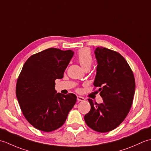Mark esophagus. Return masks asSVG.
Instances as JSON below:
<instances>
[{"instance_id": "1", "label": "esophagus", "mask_w": 151, "mask_h": 151, "mask_svg": "<svg viewBox=\"0 0 151 151\" xmlns=\"http://www.w3.org/2000/svg\"><path fill=\"white\" fill-rule=\"evenodd\" d=\"M85 100V99L82 97H81V96H77V101L78 102L80 101H84Z\"/></svg>"}]
</instances>
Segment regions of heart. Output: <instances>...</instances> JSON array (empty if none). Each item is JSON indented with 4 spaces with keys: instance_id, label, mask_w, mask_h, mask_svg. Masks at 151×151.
I'll return each instance as SVG.
<instances>
[{
    "instance_id": "1",
    "label": "heart",
    "mask_w": 151,
    "mask_h": 151,
    "mask_svg": "<svg viewBox=\"0 0 151 151\" xmlns=\"http://www.w3.org/2000/svg\"><path fill=\"white\" fill-rule=\"evenodd\" d=\"M78 60L83 69H90L93 63V58L91 55L90 50L88 49L81 50L78 53Z\"/></svg>"
}]
</instances>
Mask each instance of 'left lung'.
Returning a JSON list of instances; mask_svg holds the SVG:
<instances>
[{
    "instance_id": "left-lung-1",
    "label": "left lung",
    "mask_w": 151,
    "mask_h": 151,
    "mask_svg": "<svg viewBox=\"0 0 151 151\" xmlns=\"http://www.w3.org/2000/svg\"><path fill=\"white\" fill-rule=\"evenodd\" d=\"M95 55L98 65L93 85L99 88L103 102L97 104L89 99L91 110L84 120L91 129L108 132L116 129L129 114L135 93V79L119 53L97 47Z\"/></svg>"
}]
</instances>
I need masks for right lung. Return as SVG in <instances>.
Here are the masks:
<instances>
[{"instance_id": "add662e5", "label": "right lung", "mask_w": 151, "mask_h": 151, "mask_svg": "<svg viewBox=\"0 0 151 151\" xmlns=\"http://www.w3.org/2000/svg\"><path fill=\"white\" fill-rule=\"evenodd\" d=\"M73 55L71 50L50 48L32 55L22 67L16 96L24 117L38 130L49 132L59 129L76 103L75 94L55 90V81L63 77Z\"/></svg>"}]
</instances>
